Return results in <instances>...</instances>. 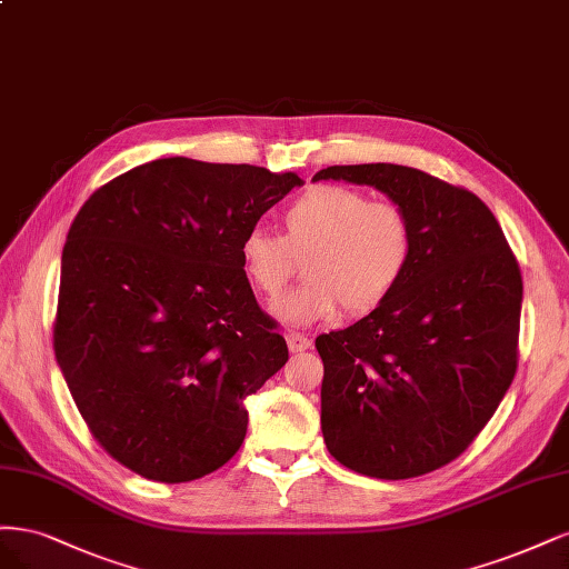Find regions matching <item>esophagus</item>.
<instances>
[{
	"label": "esophagus",
	"mask_w": 569,
	"mask_h": 569,
	"mask_svg": "<svg viewBox=\"0 0 569 569\" xmlns=\"http://www.w3.org/2000/svg\"><path fill=\"white\" fill-rule=\"evenodd\" d=\"M286 340H288V350L296 352V355L298 352H307L309 347H311V340L307 336H302V333H288Z\"/></svg>",
	"instance_id": "1"
}]
</instances>
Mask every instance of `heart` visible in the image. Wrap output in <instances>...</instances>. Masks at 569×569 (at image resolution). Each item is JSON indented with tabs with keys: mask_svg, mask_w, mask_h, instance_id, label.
<instances>
[{
	"mask_svg": "<svg viewBox=\"0 0 569 569\" xmlns=\"http://www.w3.org/2000/svg\"><path fill=\"white\" fill-rule=\"evenodd\" d=\"M411 214L397 200L361 189L319 184L283 212V236L262 227L241 241V260L252 288L267 302L296 279L305 260L307 281L279 302L277 315L292 326L336 317H366L388 302L413 260Z\"/></svg>",
	"mask_w": 569,
	"mask_h": 569,
	"instance_id": "1",
	"label": "heart"
}]
</instances>
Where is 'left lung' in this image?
Segmentation results:
<instances>
[{
	"mask_svg": "<svg viewBox=\"0 0 569 569\" xmlns=\"http://www.w3.org/2000/svg\"><path fill=\"white\" fill-rule=\"evenodd\" d=\"M315 179L376 187L411 214L416 250L395 296L317 350L331 456L369 478H418L470 447L518 371V260L478 196L423 170L333 164Z\"/></svg>",
	"mask_w": 569,
	"mask_h": 569,
	"instance_id": "obj_1",
	"label": "left lung"
}]
</instances>
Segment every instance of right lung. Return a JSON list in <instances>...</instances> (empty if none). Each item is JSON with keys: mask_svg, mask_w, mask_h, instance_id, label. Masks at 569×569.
I'll return each mask as SVG.
<instances>
[{"mask_svg": "<svg viewBox=\"0 0 569 569\" xmlns=\"http://www.w3.org/2000/svg\"><path fill=\"white\" fill-rule=\"evenodd\" d=\"M296 187L292 172L160 158L72 219L53 350L89 432L141 478L222 468L246 439L243 399L288 361L241 241Z\"/></svg>", "mask_w": 569, "mask_h": 569, "instance_id": "right-lung-1", "label": "right lung"}]
</instances>
